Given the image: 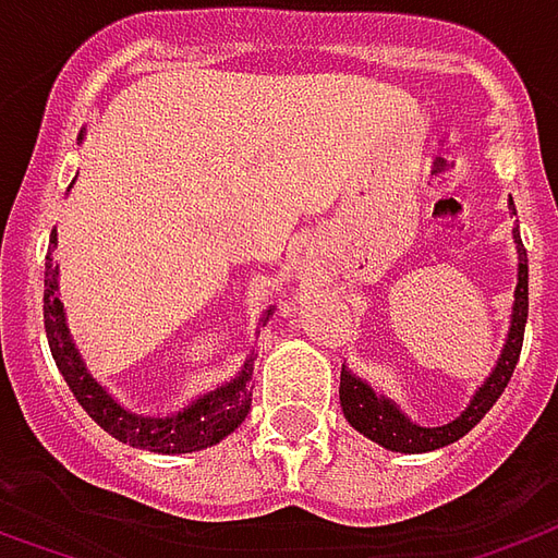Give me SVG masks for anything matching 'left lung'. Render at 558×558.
<instances>
[{"label": "left lung", "mask_w": 558, "mask_h": 558, "mask_svg": "<svg viewBox=\"0 0 558 558\" xmlns=\"http://www.w3.org/2000/svg\"><path fill=\"white\" fill-rule=\"evenodd\" d=\"M508 205L510 211L517 214L513 198ZM513 244H517V287H513L508 338L501 344V353H498L493 372L486 374L481 387L474 389L469 408L456 420L444 423V426H420L389 396L374 392L368 380H362L360 374H353L344 365L341 368V389H338L341 411H344L347 423L356 428L360 435H365L368 441L380 444V447H387V450H396V453H428V450L447 447V444L459 441L462 435H469L471 428L486 416V411L496 404L498 396L508 387L510 374L517 368L520 347H523L525 317H529V256H525L523 241H520V229H513Z\"/></svg>", "instance_id": "obj_1"}]
</instances>
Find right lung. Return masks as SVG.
I'll return each instance as SVG.
<instances>
[{"instance_id":"right-lung-1","label":"right lung","mask_w":558,"mask_h":558,"mask_svg":"<svg viewBox=\"0 0 558 558\" xmlns=\"http://www.w3.org/2000/svg\"><path fill=\"white\" fill-rule=\"evenodd\" d=\"M77 142H84V130L77 135ZM57 247V229L50 232V251ZM48 251L45 263V332H48L50 353L60 368L62 380L75 392L77 404L87 411L99 426L117 438V441L150 450V453H196L205 447L220 444L226 435H232L235 428L247 420L253 401V362L256 353H247V360L241 362L235 377H229L223 384H217L208 392H202L196 399L178 408L174 414H135L130 408H123L108 389L89 374L87 362L77 350L69 317L62 307L60 295V266L53 263ZM275 317V305L263 311V317L256 323V332Z\"/></svg>"}]
</instances>
